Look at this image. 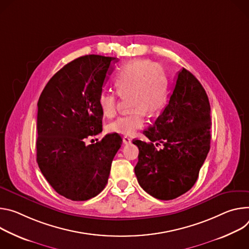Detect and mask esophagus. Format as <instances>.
<instances>
[{"instance_id": "esophagus-1", "label": "esophagus", "mask_w": 249, "mask_h": 249, "mask_svg": "<svg viewBox=\"0 0 249 249\" xmlns=\"http://www.w3.org/2000/svg\"><path fill=\"white\" fill-rule=\"evenodd\" d=\"M123 142H124V144H128V143H130V142H131V139H129L128 136H124Z\"/></svg>"}]
</instances>
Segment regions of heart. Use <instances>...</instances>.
I'll use <instances>...</instances> for the list:
<instances>
[{"label":"heart","mask_w":249,"mask_h":249,"mask_svg":"<svg viewBox=\"0 0 249 249\" xmlns=\"http://www.w3.org/2000/svg\"><path fill=\"white\" fill-rule=\"evenodd\" d=\"M113 84L119 96H129L127 101L131 109L107 125L110 132L133 134L144 125L146 113H159L167 102V83L162 67L150 60L140 59L124 64L116 72ZM117 94H101L99 106L104 116H115L118 107Z\"/></svg>","instance_id":"1"}]
</instances>
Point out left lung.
I'll return each mask as SVG.
<instances>
[{
  "label": "left lung",
  "instance_id": "8db88e82",
  "mask_svg": "<svg viewBox=\"0 0 249 249\" xmlns=\"http://www.w3.org/2000/svg\"><path fill=\"white\" fill-rule=\"evenodd\" d=\"M211 107L198 79L178 72L168 105L144 130L148 142L133 140L140 150L134 167L141 187L159 200H173L196 183L211 144ZM162 145L161 149L156 146Z\"/></svg>",
  "mask_w": 249,
  "mask_h": 249
}]
</instances>
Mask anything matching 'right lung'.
Listing matches in <instances>:
<instances>
[{
  "instance_id": "obj_1",
  "label": "right lung",
  "mask_w": 249,
  "mask_h": 249,
  "mask_svg": "<svg viewBox=\"0 0 249 249\" xmlns=\"http://www.w3.org/2000/svg\"><path fill=\"white\" fill-rule=\"evenodd\" d=\"M117 61L91 54L69 62L48 81L37 103L38 167L51 187L72 201L100 194L123 142L120 134L109 133L85 143L102 131L99 98Z\"/></svg>"
}]
</instances>
